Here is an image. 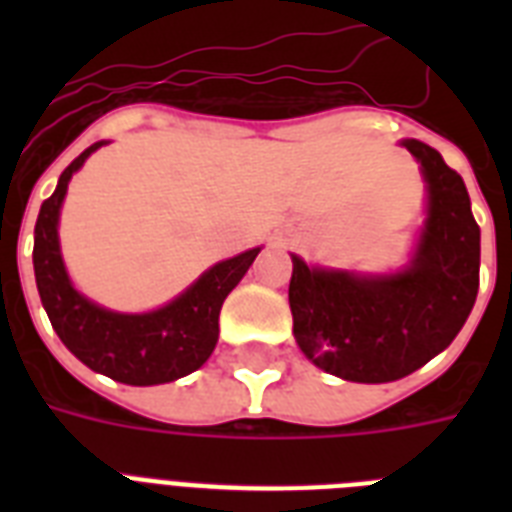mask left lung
Here are the masks:
<instances>
[{"label": "left lung", "instance_id": "8db88e82", "mask_svg": "<svg viewBox=\"0 0 512 512\" xmlns=\"http://www.w3.org/2000/svg\"><path fill=\"white\" fill-rule=\"evenodd\" d=\"M428 183V217L412 263L388 276L308 268L292 255L295 340L324 372L350 382L401 380L457 337L478 295L481 228L468 188L436 148L404 140Z\"/></svg>", "mask_w": 512, "mask_h": 512}]
</instances>
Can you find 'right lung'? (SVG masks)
<instances>
[{"mask_svg":"<svg viewBox=\"0 0 512 512\" xmlns=\"http://www.w3.org/2000/svg\"><path fill=\"white\" fill-rule=\"evenodd\" d=\"M100 146L106 143L100 140L68 164L55 193L39 209L34 228L36 289L52 329L92 372L106 374L124 385H162L180 380L212 356L220 335L217 319L223 300L244 279L260 247L212 265L183 295L159 311L116 313L79 295L60 257L58 217L68 180Z\"/></svg>","mask_w":512,"mask_h":512,"instance_id":"right-lung-1","label":"right lung"}]
</instances>
